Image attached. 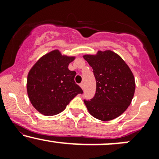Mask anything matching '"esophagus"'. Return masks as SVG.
Wrapping results in <instances>:
<instances>
[{
  "label": "esophagus",
  "mask_w": 159,
  "mask_h": 159,
  "mask_svg": "<svg viewBox=\"0 0 159 159\" xmlns=\"http://www.w3.org/2000/svg\"><path fill=\"white\" fill-rule=\"evenodd\" d=\"M80 87H81V88L84 90V83H81V84H80Z\"/></svg>",
  "instance_id": "esophagus-1"
}]
</instances>
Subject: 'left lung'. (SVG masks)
<instances>
[{
  "instance_id": "1",
  "label": "left lung",
  "mask_w": 159,
  "mask_h": 159,
  "mask_svg": "<svg viewBox=\"0 0 159 159\" xmlns=\"http://www.w3.org/2000/svg\"><path fill=\"white\" fill-rule=\"evenodd\" d=\"M84 58L92 67L96 82L93 98L84 99L89 113L102 121L118 117L134 96L135 82L132 71L111 51H99L96 55H84Z\"/></svg>"
}]
</instances>
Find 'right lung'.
Masks as SVG:
<instances>
[{"label":"right lung","mask_w":159,"mask_h":159,"mask_svg":"<svg viewBox=\"0 0 159 159\" xmlns=\"http://www.w3.org/2000/svg\"><path fill=\"white\" fill-rule=\"evenodd\" d=\"M73 57L63 56L54 50L41 57L27 76L29 99L39 113L53 116L61 113L83 90L75 82L76 72L68 69Z\"/></svg>","instance_id":"right-lung-1"}]
</instances>
